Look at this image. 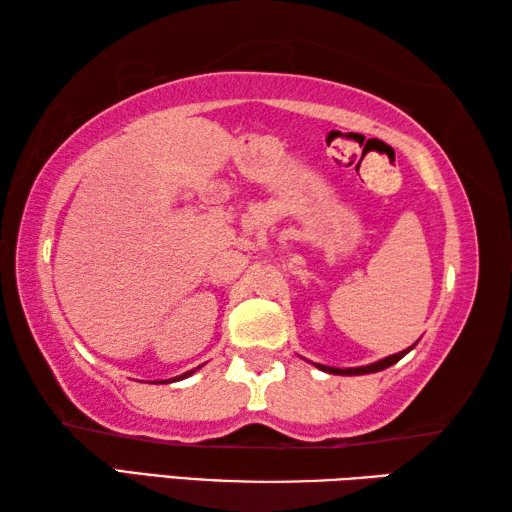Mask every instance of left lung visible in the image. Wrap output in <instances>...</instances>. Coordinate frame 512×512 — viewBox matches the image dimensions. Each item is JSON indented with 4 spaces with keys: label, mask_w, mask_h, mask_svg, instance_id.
Wrapping results in <instances>:
<instances>
[{
    "label": "left lung",
    "mask_w": 512,
    "mask_h": 512,
    "mask_svg": "<svg viewBox=\"0 0 512 512\" xmlns=\"http://www.w3.org/2000/svg\"><path fill=\"white\" fill-rule=\"evenodd\" d=\"M415 345V343H413ZM413 345L409 350H402V352H397V354H391V357H386V359H379V361H375V363H368V366H359V368H332V366H323V363H316V368L318 370H323V372H329V375H370V372H379V370H384V368H388V366H393V363H397L400 361L404 354H409L411 350H413Z\"/></svg>",
    "instance_id": "1"
}]
</instances>
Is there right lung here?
Instances as JSON below:
<instances>
[{"mask_svg": "<svg viewBox=\"0 0 512 512\" xmlns=\"http://www.w3.org/2000/svg\"><path fill=\"white\" fill-rule=\"evenodd\" d=\"M198 368H201V366H198ZM194 372H196V368H194V370H187V372H183V375H180V377H173V379H169V381H180V379H187L189 375H194Z\"/></svg>", "mask_w": 512, "mask_h": 512, "instance_id": "obj_1", "label": "right lung"}]
</instances>
